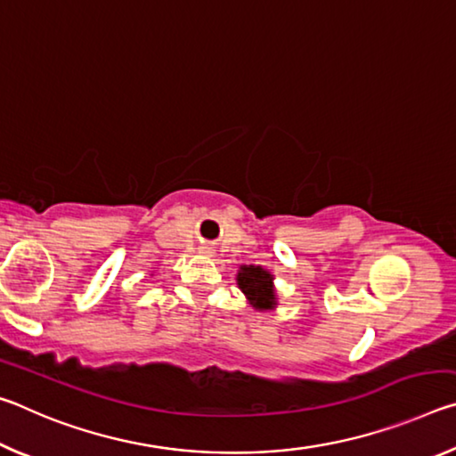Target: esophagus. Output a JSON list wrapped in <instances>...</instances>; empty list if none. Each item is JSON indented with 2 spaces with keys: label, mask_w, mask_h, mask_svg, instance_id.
Listing matches in <instances>:
<instances>
[{
  "label": "esophagus",
  "mask_w": 456,
  "mask_h": 456,
  "mask_svg": "<svg viewBox=\"0 0 456 456\" xmlns=\"http://www.w3.org/2000/svg\"><path fill=\"white\" fill-rule=\"evenodd\" d=\"M213 247L211 245H200L199 247V253H200V256H213Z\"/></svg>",
  "instance_id": "obj_1"
}]
</instances>
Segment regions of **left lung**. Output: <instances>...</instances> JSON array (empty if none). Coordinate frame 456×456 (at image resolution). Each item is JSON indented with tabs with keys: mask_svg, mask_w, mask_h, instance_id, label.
I'll use <instances>...</instances> for the list:
<instances>
[{
	"mask_svg": "<svg viewBox=\"0 0 456 456\" xmlns=\"http://www.w3.org/2000/svg\"><path fill=\"white\" fill-rule=\"evenodd\" d=\"M273 273L261 265H241L237 272V285L245 293L253 310L269 312L277 307Z\"/></svg>",
	"mask_w": 456,
	"mask_h": 456,
	"instance_id": "obj_1",
	"label": "left lung"
}]
</instances>
